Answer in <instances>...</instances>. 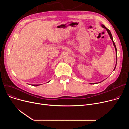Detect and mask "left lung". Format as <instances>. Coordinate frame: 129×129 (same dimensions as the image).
I'll return each instance as SVG.
<instances>
[{
  "label": "left lung",
  "instance_id": "8db88e82",
  "mask_svg": "<svg viewBox=\"0 0 129 129\" xmlns=\"http://www.w3.org/2000/svg\"><path fill=\"white\" fill-rule=\"evenodd\" d=\"M101 26L102 27V28L105 29L106 30V31H107L108 33L109 34V36H110V39H111L112 41V42H113V44L114 47V48H115V50H116V65H115V67H114V69H113V71H114L115 69H116V65H117V48H116V45H115V43H114V41H113V38H112V35H111V33L110 31L109 30H108L104 24H101ZM104 80H105V79H104ZM104 80H103V81H104ZM103 81H102V82H103ZM102 82H99V83H90V84H97V83H100Z\"/></svg>",
  "mask_w": 129,
  "mask_h": 129
}]
</instances>
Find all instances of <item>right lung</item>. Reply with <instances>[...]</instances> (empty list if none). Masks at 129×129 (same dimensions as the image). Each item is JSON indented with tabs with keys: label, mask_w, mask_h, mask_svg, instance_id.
<instances>
[{
	"label": "right lung",
	"mask_w": 129,
	"mask_h": 129,
	"mask_svg": "<svg viewBox=\"0 0 129 129\" xmlns=\"http://www.w3.org/2000/svg\"><path fill=\"white\" fill-rule=\"evenodd\" d=\"M50 82V80L49 81V82H48L47 83H49V82ZM41 85V84H39V85H32V86H39V85Z\"/></svg>",
	"instance_id": "add662e5"
}]
</instances>
